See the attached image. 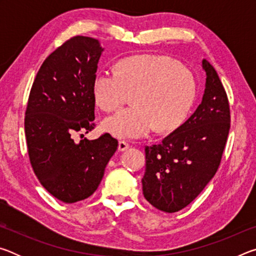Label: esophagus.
Listing matches in <instances>:
<instances>
[{
  "instance_id": "34e87169",
  "label": "esophagus",
  "mask_w": 256,
  "mask_h": 256,
  "mask_svg": "<svg viewBox=\"0 0 256 256\" xmlns=\"http://www.w3.org/2000/svg\"><path fill=\"white\" fill-rule=\"evenodd\" d=\"M128 144L126 141H124V140H122V141H120L118 142V150L120 151H125V150H128Z\"/></svg>"
}]
</instances>
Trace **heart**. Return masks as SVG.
<instances>
[{"instance_id": "b5f03b06", "label": "heart", "mask_w": 256, "mask_h": 256, "mask_svg": "<svg viewBox=\"0 0 256 256\" xmlns=\"http://www.w3.org/2000/svg\"><path fill=\"white\" fill-rule=\"evenodd\" d=\"M98 106L115 110L133 94V106L108 116L102 128L120 138H136L170 131L184 122L196 97L193 72L162 55H136L120 60L115 70H99L92 81Z\"/></svg>"}]
</instances>
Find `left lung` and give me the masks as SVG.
Wrapping results in <instances>:
<instances>
[{
	"label": "left lung",
	"mask_w": 256,
	"mask_h": 256,
	"mask_svg": "<svg viewBox=\"0 0 256 256\" xmlns=\"http://www.w3.org/2000/svg\"><path fill=\"white\" fill-rule=\"evenodd\" d=\"M206 89L190 118L159 144L146 146L142 190L168 214L188 206L218 170L230 128L227 94L214 68L202 60Z\"/></svg>",
	"instance_id": "8db88e82"
}]
</instances>
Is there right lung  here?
Returning a JSON list of instances; mask_svg holds the SVG:
<instances>
[{
    "label": "right lung",
    "mask_w": 256,
    "mask_h": 256,
    "mask_svg": "<svg viewBox=\"0 0 256 256\" xmlns=\"http://www.w3.org/2000/svg\"><path fill=\"white\" fill-rule=\"evenodd\" d=\"M102 50L94 38L72 37L44 60L30 90L24 118L30 164L40 184L64 203L94 194L118 150L110 133L73 138L94 126L92 81Z\"/></svg>",
    "instance_id": "add662e5"
}]
</instances>
